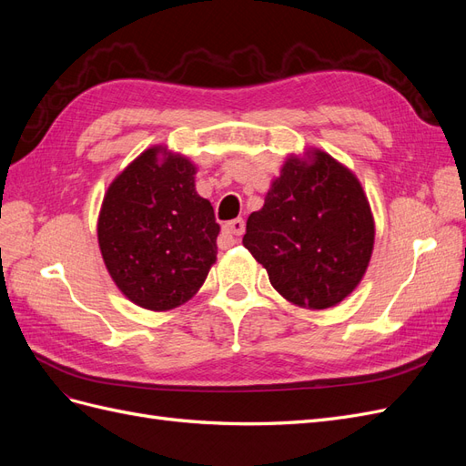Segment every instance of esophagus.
Instances as JSON below:
<instances>
[{
  "label": "esophagus",
  "instance_id": "esophagus-1",
  "mask_svg": "<svg viewBox=\"0 0 466 466\" xmlns=\"http://www.w3.org/2000/svg\"><path fill=\"white\" fill-rule=\"evenodd\" d=\"M245 233V221L241 218L231 219L223 225V235L225 237H238Z\"/></svg>",
  "mask_w": 466,
  "mask_h": 466
}]
</instances>
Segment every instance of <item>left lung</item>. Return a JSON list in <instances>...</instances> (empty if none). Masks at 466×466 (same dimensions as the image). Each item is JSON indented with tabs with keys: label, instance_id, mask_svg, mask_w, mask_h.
I'll return each mask as SVG.
<instances>
[{
	"label": "left lung",
	"instance_id": "8db88e82",
	"mask_svg": "<svg viewBox=\"0 0 466 466\" xmlns=\"http://www.w3.org/2000/svg\"><path fill=\"white\" fill-rule=\"evenodd\" d=\"M373 241V216L360 180L319 149L309 161L284 163L243 237L276 291L307 309L334 307L356 289Z\"/></svg>",
	"mask_w": 466,
	"mask_h": 466
}]
</instances>
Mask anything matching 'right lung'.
I'll return each mask as SVG.
<instances>
[{"label":"right lung","instance_id":"right-lung-1","mask_svg":"<svg viewBox=\"0 0 466 466\" xmlns=\"http://www.w3.org/2000/svg\"><path fill=\"white\" fill-rule=\"evenodd\" d=\"M194 175L187 157L151 147L105 196L96 233L106 270L126 298L149 311L188 301L216 262L219 225Z\"/></svg>","mask_w":466,"mask_h":466}]
</instances>
